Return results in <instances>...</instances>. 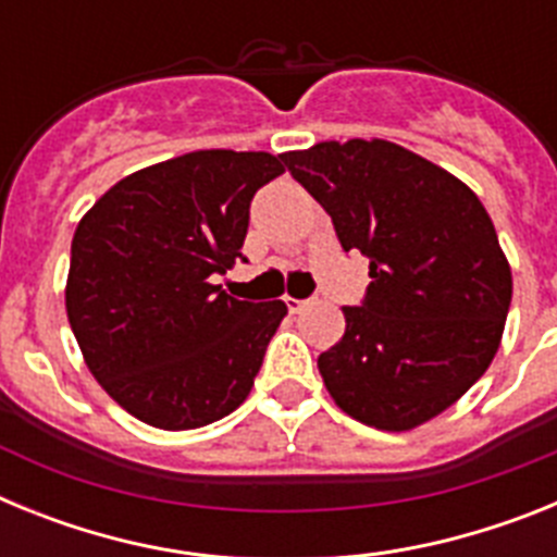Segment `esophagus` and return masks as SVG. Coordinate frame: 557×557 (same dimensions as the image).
<instances>
[{
  "mask_svg": "<svg viewBox=\"0 0 557 557\" xmlns=\"http://www.w3.org/2000/svg\"><path fill=\"white\" fill-rule=\"evenodd\" d=\"M284 304H287V309H289V312H293V314L304 312V309L309 307V301H304V298H289V295H287V298H284Z\"/></svg>",
  "mask_w": 557,
  "mask_h": 557,
  "instance_id": "esophagus-1",
  "label": "esophagus"
}]
</instances>
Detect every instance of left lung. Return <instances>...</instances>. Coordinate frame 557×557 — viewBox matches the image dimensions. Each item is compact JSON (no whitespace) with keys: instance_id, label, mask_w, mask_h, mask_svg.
<instances>
[{"instance_id":"obj_1","label":"left lung","mask_w":557,"mask_h":557,"mask_svg":"<svg viewBox=\"0 0 557 557\" xmlns=\"http://www.w3.org/2000/svg\"><path fill=\"white\" fill-rule=\"evenodd\" d=\"M326 209L371 284L343 307L346 334L318 357L326 391L368 426L405 432L441 416L488 371L513 295L488 211L451 172L385 139L282 152Z\"/></svg>"}]
</instances>
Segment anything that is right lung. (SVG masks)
Segmentation results:
<instances>
[{"mask_svg": "<svg viewBox=\"0 0 557 557\" xmlns=\"http://www.w3.org/2000/svg\"><path fill=\"white\" fill-rule=\"evenodd\" d=\"M270 152L198 150L133 172L72 239L66 314L88 371L131 416L198 430L248 398L284 301L231 298L250 200L282 175Z\"/></svg>", "mask_w": 557, "mask_h": 557, "instance_id": "right-lung-1", "label": "right lung"}]
</instances>
